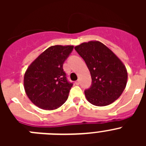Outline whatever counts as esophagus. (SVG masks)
<instances>
[{"label":"esophagus","mask_w":146,"mask_h":146,"mask_svg":"<svg viewBox=\"0 0 146 146\" xmlns=\"http://www.w3.org/2000/svg\"><path fill=\"white\" fill-rule=\"evenodd\" d=\"M75 84L76 85H79L80 84V80H77V81H75Z\"/></svg>","instance_id":"obj_1"}]
</instances>
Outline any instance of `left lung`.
<instances>
[{
    "label": "left lung",
    "instance_id": "left-lung-1",
    "mask_svg": "<svg viewBox=\"0 0 146 146\" xmlns=\"http://www.w3.org/2000/svg\"><path fill=\"white\" fill-rule=\"evenodd\" d=\"M74 49L85 60L91 73V86L85 90L88 101L102 107L118 99L127 82V72L121 60L97 41L85 42Z\"/></svg>",
    "mask_w": 146,
    "mask_h": 146
}]
</instances>
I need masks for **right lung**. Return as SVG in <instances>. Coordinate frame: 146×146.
Returning a JSON list of instances; mask_svg holds the SVG:
<instances>
[{
    "instance_id": "right-lung-1",
    "label": "right lung",
    "mask_w": 146,
    "mask_h": 146,
    "mask_svg": "<svg viewBox=\"0 0 146 146\" xmlns=\"http://www.w3.org/2000/svg\"><path fill=\"white\" fill-rule=\"evenodd\" d=\"M73 48L70 45L50 47L29 66L25 73L24 88L35 105L52 110L66 101L73 83L67 80L63 65Z\"/></svg>"
}]
</instances>
